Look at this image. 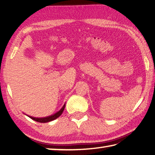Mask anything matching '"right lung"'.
Returning <instances> with one entry per match:
<instances>
[{
    "label": "right lung",
    "mask_w": 155,
    "mask_h": 155,
    "mask_svg": "<svg viewBox=\"0 0 155 155\" xmlns=\"http://www.w3.org/2000/svg\"><path fill=\"white\" fill-rule=\"evenodd\" d=\"M65 104L63 105V107L61 108V109L60 110H59V111L57 112L56 113H54V115H52L48 116V117H46L37 118V117H34L29 116V115H27V116H28L29 117L31 118V119H33V120L38 121V122H40V123H46V122L53 121V120H54V119H56L57 118L59 117L61 114L63 113L64 109H65Z\"/></svg>",
    "instance_id": "right-lung-1"
}]
</instances>
